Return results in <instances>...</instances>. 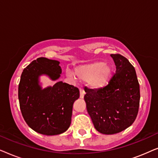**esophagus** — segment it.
Segmentation results:
<instances>
[{
    "label": "esophagus",
    "instance_id": "34e87169",
    "mask_svg": "<svg viewBox=\"0 0 158 158\" xmlns=\"http://www.w3.org/2000/svg\"><path fill=\"white\" fill-rule=\"evenodd\" d=\"M85 94V91H84V90L83 88H80V98H83L84 97V95Z\"/></svg>",
    "mask_w": 158,
    "mask_h": 158
}]
</instances>
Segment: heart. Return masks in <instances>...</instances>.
I'll return each mask as SVG.
<instances>
[{
	"label": "heart",
	"instance_id": "1",
	"mask_svg": "<svg viewBox=\"0 0 158 158\" xmlns=\"http://www.w3.org/2000/svg\"><path fill=\"white\" fill-rule=\"evenodd\" d=\"M114 73V67L109 63L97 61L81 64L74 69L75 78L88 82V86L94 90H101L109 85ZM71 78L73 75L68 74Z\"/></svg>",
	"mask_w": 158,
	"mask_h": 158
}]
</instances>
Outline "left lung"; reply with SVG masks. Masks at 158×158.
<instances>
[{
    "label": "left lung",
    "instance_id": "obj_1",
    "mask_svg": "<svg viewBox=\"0 0 158 158\" xmlns=\"http://www.w3.org/2000/svg\"><path fill=\"white\" fill-rule=\"evenodd\" d=\"M111 57L116 70L109 85L101 90L85 89L84 96L95 128L103 135H114L130 127L139 106V84L135 68L119 54Z\"/></svg>",
    "mask_w": 158,
    "mask_h": 158
}]
</instances>
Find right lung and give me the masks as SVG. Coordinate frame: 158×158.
<instances>
[{"label": "right lung", "mask_w": 158, "mask_h": 158, "mask_svg": "<svg viewBox=\"0 0 158 158\" xmlns=\"http://www.w3.org/2000/svg\"><path fill=\"white\" fill-rule=\"evenodd\" d=\"M60 62L37 58L23 70L19 85V100L22 116L30 128L44 135H57L71 124L73 103L80 97L78 88L62 81L43 89L41 75L52 81L60 77Z\"/></svg>", "instance_id": "right-lung-1"}]
</instances>
